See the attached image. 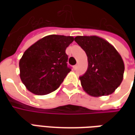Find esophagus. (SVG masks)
<instances>
[{"mask_svg":"<svg viewBox=\"0 0 135 135\" xmlns=\"http://www.w3.org/2000/svg\"><path fill=\"white\" fill-rule=\"evenodd\" d=\"M77 66H78V65H75V66H74V69L75 70V69H77Z\"/></svg>","mask_w":135,"mask_h":135,"instance_id":"1","label":"esophagus"}]
</instances>
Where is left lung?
I'll return each mask as SVG.
<instances>
[{
  "label": "left lung",
  "mask_w": 135,
  "mask_h": 135,
  "mask_svg": "<svg viewBox=\"0 0 135 135\" xmlns=\"http://www.w3.org/2000/svg\"><path fill=\"white\" fill-rule=\"evenodd\" d=\"M74 41L88 56V70L79 79L91 96L112 94L121 85L124 72L122 56L112 45L98 36H76Z\"/></svg>",
  "instance_id": "1"
}]
</instances>
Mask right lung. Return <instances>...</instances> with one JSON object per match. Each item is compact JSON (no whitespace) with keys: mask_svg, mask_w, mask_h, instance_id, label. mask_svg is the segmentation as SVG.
I'll list each match as a JSON object with an SVG mask.
<instances>
[{"mask_svg":"<svg viewBox=\"0 0 135 135\" xmlns=\"http://www.w3.org/2000/svg\"><path fill=\"white\" fill-rule=\"evenodd\" d=\"M74 40L72 36L50 35L25 50L19 61V75L28 90L43 95L59 88L71 71L66 49Z\"/></svg>","mask_w":135,"mask_h":135,"instance_id":"add662e5","label":"right lung"}]
</instances>
